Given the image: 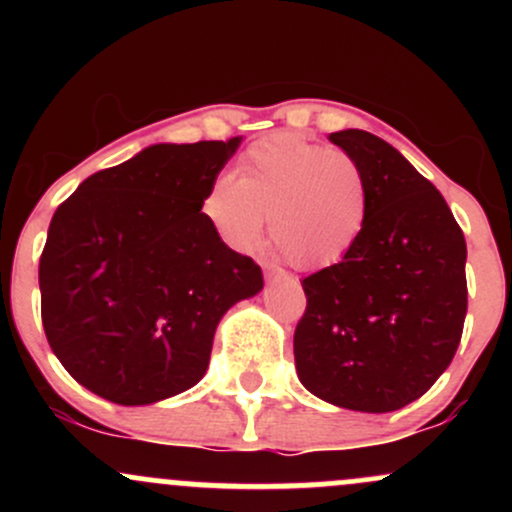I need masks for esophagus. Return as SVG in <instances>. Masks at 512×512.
Masks as SVG:
<instances>
[{
  "instance_id": "obj_1",
  "label": "esophagus",
  "mask_w": 512,
  "mask_h": 512,
  "mask_svg": "<svg viewBox=\"0 0 512 512\" xmlns=\"http://www.w3.org/2000/svg\"><path fill=\"white\" fill-rule=\"evenodd\" d=\"M264 276H267L269 281H281V279H289V274L281 272V269H276L274 264H264Z\"/></svg>"
}]
</instances>
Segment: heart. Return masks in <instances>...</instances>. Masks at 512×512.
I'll return each instance as SVG.
<instances>
[{"instance_id": "b5f03b06", "label": "heart", "mask_w": 512, "mask_h": 512, "mask_svg": "<svg viewBox=\"0 0 512 512\" xmlns=\"http://www.w3.org/2000/svg\"><path fill=\"white\" fill-rule=\"evenodd\" d=\"M202 214L226 245L257 248L269 214V243L296 269H325L356 248L368 221V187L344 151L291 132L255 142L236 178L216 175Z\"/></svg>"}]
</instances>
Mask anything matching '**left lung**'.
<instances>
[{
  "mask_svg": "<svg viewBox=\"0 0 512 512\" xmlns=\"http://www.w3.org/2000/svg\"><path fill=\"white\" fill-rule=\"evenodd\" d=\"M327 139L361 168L368 221L342 262L303 279L296 373L334 407L385 414L431 390L455 356L467 243L443 195L395 146L363 129Z\"/></svg>",
  "mask_w": 512,
  "mask_h": 512,
  "instance_id": "8db88e82",
  "label": "left lung"
}]
</instances>
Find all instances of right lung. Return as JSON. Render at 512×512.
<instances>
[{
    "instance_id": "obj_1",
    "label": "right lung",
    "mask_w": 512,
    "mask_h": 512,
    "mask_svg": "<svg viewBox=\"0 0 512 512\" xmlns=\"http://www.w3.org/2000/svg\"><path fill=\"white\" fill-rule=\"evenodd\" d=\"M240 142L151 144L86 178L52 216L38 269L43 327L93 395L144 407L195 387L221 317L264 289L262 269L202 214Z\"/></svg>"
}]
</instances>
